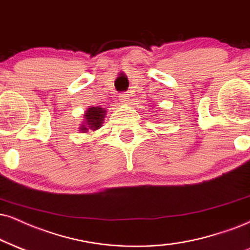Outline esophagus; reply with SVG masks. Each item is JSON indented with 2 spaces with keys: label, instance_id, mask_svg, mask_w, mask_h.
<instances>
[{
  "label": "esophagus",
  "instance_id": "esophagus-1",
  "mask_svg": "<svg viewBox=\"0 0 250 250\" xmlns=\"http://www.w3.org/2000/svg\"><path fill=\"white\" fill-rule=\"evenodd\" d=\"M119 101L123 102V103H126V102L128 101V95L126 94V92H122V94H119Z\"/></svg>",
  "mask_w": 250,
  "mask_h": 250
}]
</instances>
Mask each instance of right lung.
<instances>
[{
	"mask_svg": "<svg viewBox=\"0 0 250 250\" xmlns=\"http://www.w3.org/2000/svg\"><path fill=\"white\" fill-rule=\"evenodd\" d=\"M106 111L103 109V107L100 106H94V107H89L85 112V124L81 126V131L87 132L88 128L90 130H97L102 126V123L104 120V116H105Z\"/></svg>",
	"mask_w": 250,
	"mask_h": 250,
	"instance_id": "1",
	"label": "right lung"
}]
</instances>
